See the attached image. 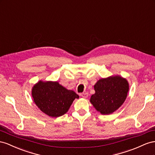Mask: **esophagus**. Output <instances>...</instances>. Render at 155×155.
<instances>
[{
    "mask_svg": "<svg viewBox=\"0 0 155 155\" xmlns=\"http://www.w3.org/2000/svg\"><path fill=\"white\" fill-rule=\"evenodd\" d=\"M81 96L83 97V98H87L88 97V94L87 92H83L82 94H81Z\"/></svg>",
    "mask_w": 155,
    "mask_h": 155,
    "instance_id": "34e87169",
    "label": "esophagus"
}]
</instances>
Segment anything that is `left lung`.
<instances>
[{
	"instance_id": "left-lung-1",
	"label": "left lung",
	"mask_w": 155,
	"mask_h": 155,
	"mask_svg": "<svg viewBox=\"0 0 155 155\" xmlns=\"http://www.w3.org/2000/svg\"><path fill=\"white\" fill-rule=\"evenodd\" d=\"M129 88L126 79L119 76L102 78L94 86L95 93L90 102L101 114H112L124 103Z\"/></svg>"
}]
</instances>
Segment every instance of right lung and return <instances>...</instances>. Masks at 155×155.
<instances>
[{"label":"right lung","mask_w":155,"mask_h":155,"mask_svg":"<svg viewBox=\"0 0 155 155\" xmlns=\"http://www.w3.org/2000/svg\"><path fill=\"white\" fill-rule=\"evenodd\" d=\"M34 103L48 116L56 117L68 111L75 98L78 95L68 90L57 82L39 81L32 88Z\"/></svg>","instance_id":"add662e5"}]
</instances>
